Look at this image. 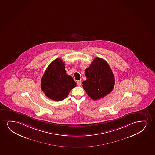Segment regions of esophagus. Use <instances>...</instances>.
<instances>
[{
  "instance_id": "obj_1",
  "label": "esophagus",
  "mask_w": 155,
  "mask_h": 155,
  "mask_svg": "<svg viewBox=\"0 0 155 155\" xmlns=\"http://www.w3.org/2000/svg\"><path fill=\"white\" fill-rule=\"evenodd\" d=\"M77 84H78V86H80L82 84V81H81V80H78L77 81Z\"/></svg>"
}]
</instances>
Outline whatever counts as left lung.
Instances as JSON below:
<instances>
[{"mask_svg":"<svg viewBox=\"0 0 155 155\" xmlns=\"http://www.w3.org/2000/svg\"><path fill=\"white\" fill-rule=\"evenodd\" d=\"M85 74L86 80L82 82L83 87L92 100L104 97L114 88V74L104 59L95 58L90 67L85 69Z\"/></svg>","mask_w":155,"mask_h":155,"instance_id":"left-lung-1","label":"left lung"}]
</instances>
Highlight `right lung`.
Here are the masks:
<instances>
[{"label": "right lung", "instance_id": "obj_1", "mask_svg": "<svg viewBox=\"0 0 155 155\" xmlns=\"http://www.w3.org/2000/svg\"><path fill=\"white\" fill-rule=\"evenodd\" d=\"M76 84L72 77L67 74L64 63L58 58L45 71L41 79V88L48 98L58 102L66 98Z\"/></svg>", "mask_w": 155, "mask_h": 155}]
</instances>
